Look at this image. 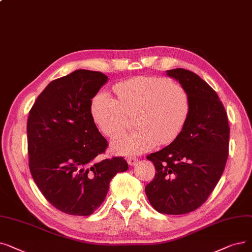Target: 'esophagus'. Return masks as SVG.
<instances>
[{
    "instance_id": "obj_1",
    "label": "esophagus",
    "mask_w": 252,
    "mask_h": 252,
    "mask_svg": "<svg viewBox=\"0 0 252 252\" xmlns=\"http://www.w3.org/2000/svg\"><path fill=\"white\" fill-rule=\"evenodd\" d=\"M127 162L129 166H134L138 162V158L135 157H129V158H127Z\"/></svg>"
}]
</instances>
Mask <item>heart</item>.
<instances>
[{
	"mask_svg": "<svg viewBox=\"0 0 252 252\" xmlns=\"http://www.w3.org/2000/svg\"><path fill=\"white\" fill-rule=\"evenodd\" d=\"M117 97L97 93L92 101V115L101 132L109 137L122 135L129 117L135 116V132L120 137L112 149L123 155H140L176 140L190 112L189 93L179 83L156 76H138L114 86Z\"/></svg>",
	"mask_w": 252,
	"mask_h": 252,
	"instance_id": "1",
	"label": "heart"
}]
</instances>
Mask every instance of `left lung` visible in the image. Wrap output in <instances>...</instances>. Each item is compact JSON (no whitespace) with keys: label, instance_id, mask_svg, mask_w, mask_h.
Returning <instances> with one entry per match:
<instances>
[{"label":"left lung","instance_id":"left-lung-1","mask_svg":"<svg viewBox=\"0 0 252 252\" xmlns=\"http://www.w3.org/2000/svg\"><path fill=\"white\" fill-rule=\"evenodd\" d=\"M167 74L189 93L190 112L180 136L147 156L157 173L145 192L157 211L177 215L198 209L220 181L228 157L229 126L220 97L199 75L181 68Z\"/></svg>","mask_w":252,"mask_h":252}]
</instances>
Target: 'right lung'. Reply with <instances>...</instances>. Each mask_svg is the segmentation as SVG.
<instances>
[{"instance_id": "1", "label": "right lung", "mask_w": 252, "mask_h": 252, "mask_svg": "<svg viewBox=\"0 0 252 252\" xmlns=\"http://www.w3.org/2000/svg\"><path fill=\"white\" fill-rule=\"evenodd\" d=\"M107 80L101 72L76 70L51 81L29 113L32 177L45 199L67 214H93L112 178L128 169L122 157L96 158L108 142L94 122L92 99Z\"/></svg>"}]
</instances>
